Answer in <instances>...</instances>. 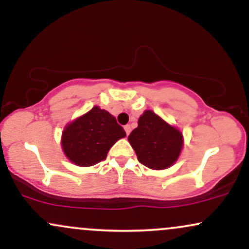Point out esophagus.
I'll use <instances>...</instances> for the list:
<instances>
[{"instance_id":"34e87169","label":"esophagus","mask_w":249,"mask_h":249,"mask_svg":"<svg viewBox=\"0 0 249 249\" xmlns=\"http://www.w3.org/2000/svg\"><path fill=\"white\" fill-rule=\"evenodd\" d=\"M124 130H125V132H126V134L128 136V134H130V132H131V126H130V125H125Z\"/></svg>"}]
</instances>
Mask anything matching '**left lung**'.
Masks as SVG:
<instances>
[{"label": "left lung", "instance_id": "1", "mask_svg": "<svg viewBox=\"0 0 249 249\" xmlns=\"http://www.w3.org/2000/svg\"><path fill=\"white\" fill-rule=\"evenodd\" d=\"M138 160L151 170H166L178 160L184 137L176 126L168 124L151 110L139 117L138 127L128 136Z\"/></svg>", "mask_w": 249, "mask_h": 249}]
</instances>
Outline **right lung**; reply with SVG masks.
Returning <instances> with one entry per match:
<instances>
[{
	"label": "right lung",
	"instance_id": "obj_1",
	"mask_svg": "<svg viewBox=\"0 0 249 249\" xmlns=\"http://www.w3.org/2000/svg\"><path fill=\"white\" fill-rule=\"evenodd\" d=\"M126 136L116 118L99 107L65 125L61 145L65 157L81 167L93 166L107 158L115 142Z\"/></svg>",
	"mask_w": 249,
	"mask_h": 249
}]
</instances>
